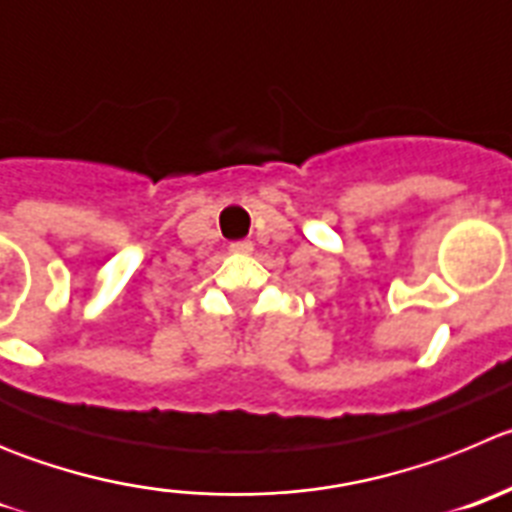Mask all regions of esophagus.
Here are the masks:
<instances>
[{"label": "esophagus", "mask_w": 512, "mask_h": 512, "mask_svg": "<svg viewBox=\"0 0 512 512\" xmlns=\"http://www.w3.org/2000/svg\"><path fill=\"white\" fill-rule=\"evenodd\" d=\"M232 252H237V255H250L252 242H247V239H239V242H234L232 245Z\"/></svg>", "instance_id": "34e87169"}]
</instances>
